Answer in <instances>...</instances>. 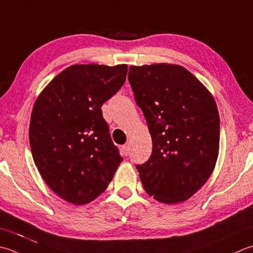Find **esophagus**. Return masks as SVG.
<instances>
[{
    "label": "esophagus",
    "mask_w": 253,
    "mask_h": 253,
    "mask_svg": "<svg viewBox=\"0 0 253 253\" xmlns=\"http://www.w3.org/2000/svg\"><path fill=\"white\" fill-rule=\"evenodd\" d=\"M122 149H123L124 155L127 156V155H128V151H129V143H126V145H124V146L122 147Z\"/></svg>",
    "instance_id": "34e87169"
}]
</instances>
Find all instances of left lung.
<instances>
[{
    "mask_svg": "<svg viewBox=\"0 0 253 253\" xmlns=\"http://www.w3.org/2000/svg\"><path fill=\"white\" fill-rule=\"evenodd\" d=\"M128 80L152 138L136 166L145 191L165 204L189 200L210 179L219 151V114L211 93L179 64L129 67Z\"/></svg>",
    "mask_w": 253,
    "mask_h": 253,
    "instance_id": "obj_1",
    "label": "left lung"
}]
</instances>
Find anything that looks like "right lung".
Instances as JSON below:
<instances>
[{"mask_svg": "<svg viewBox=\"0 0 253 253\" xmlns=\"http://www.w3.org/2000/svg\"><path fill=\"white\" fill-rule=\"evenodd\" d=\"M127 64H74L35 101L29 143L43 181L56 194L84 205L106 190L123 158L101 107L125 83Z\"/></svg>", "mask_w": 253, "mask_h": 253, "instance_id": "1", "label": "right lung"}]
</instances>
